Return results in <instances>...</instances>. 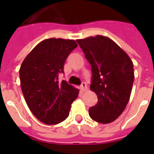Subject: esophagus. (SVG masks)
<instances>
[{
  "instance_id": "34e87169",
  "label": "esophagus",
  "mask_w": 154,
  "mask_h": 154,
  "mask_svg": "<svg viewBox=\"0 0 154 154\" xmlns=\"http://www.w3.org/2000/svg\"><path fill=\"white\" fill-rule=\"evenodd\" d=\"M80 88H81V90H82V91L86 90V89H87V83H86V82H83L81 84Z\"/></svg>"
}]
</instances>
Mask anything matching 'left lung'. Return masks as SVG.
Returning <instances> with one entry per match:
<instances>
[{"instance_id":"left-lung-1","label":"left lung","mask_w":154,"mask_h":154,"mask_svg":"<svg viewBox=\"0 0 154 154\" xmlns=\"http://www.w3.org/2000/svg\"><path fill=\"white\" fill-rule=\"evenodd\" d=\"M91 67V90L98 102L89 109L91 119L100 124L113 122L129 102L134 79L130 57L110 38L96 37L77 39Z\"/></svg>"}]
</instances>
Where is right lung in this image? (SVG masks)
Here are the masks:
<instances>
[{"instance_id":"right-lung-1","label":"right lung","mask_w":154,"mask_h":154,"mask_svg":"<svg viewBox=\"0 0 154 154\" xmlns=\"http://www.w3.org/2000/svg\"><path fill=\"white\" fill-rule=\"evenodd\" d=\"M77 47L72 39L47 38L35 46L20 68L22 92L37 119L57 125L67 118L79 90L66 81H58L68 55Z\"/></svg>"}]
</instances>
